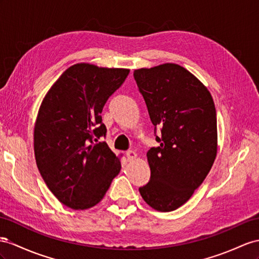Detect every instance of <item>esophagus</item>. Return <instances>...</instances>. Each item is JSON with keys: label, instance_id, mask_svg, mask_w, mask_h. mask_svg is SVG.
<instances>
[{"label": "esophagus", "instance_id": "obj_1", "mask_svg": "<svg viewBox=\"0 0 259 259\" xmlns=\"http://www.w3.org/2000/svg\"><path fill=\"white\" fill-rule=\"evenodd\" d=\"M125 156H127L128 161H134L135 158L137 157V153L134 150H129V151L125 152Z\"/></svg>", "mask_w": 259, "mask_h": 259}]
</instances>
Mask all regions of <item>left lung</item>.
<instances>
[{"mask_svg": "<svg viewBox=\"0 0 259 259\" xmlns=\"http://www.w3.org/2000/svg\"><path fill=\"white\" fill-rule=\"evenodd\" d=\"M152 123L161 127L151 148L150 182L139 191L157 211L176 210L207 177L217 156V112L208 89L183 66L165 63L135 70Z\"/></svg>", "mask_w": 259, "mask_h": 259, "instance_id": "obj_1", "label": "left lung"}]
</instances>
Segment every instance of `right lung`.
<instances>
[{"label": "right lung", "mask_w": 259, "mask_h": 259, "mask_svg": "<svg viewBox=\"0 0 259 259\" xmlns=\"http://www.w3.org/2000/svg\"><path fill=\"white\" fill-rule=\"evenodd\" d=\"M128 69L77 63L66 69L45 96L36 119L37 167L58 200L74 210L104 198L121 164L106 142L102 111Z\"/></svg>", "instance_id": "right-lung-1"}]
</instances>
